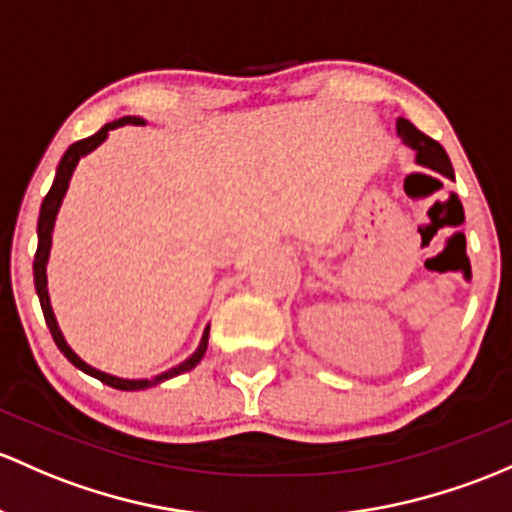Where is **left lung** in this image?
<instances>
[{
	"label": "left lung",
	"instance_id": "1",
	"mask_svg": "<svg viewBox=\"0 0 512 512\" xmlns=\"http://www.w3.org/2000/svg\"><path fill=\"white\" fill-rule=\"evenodd\" d=\"M397 134H400L402 142L414 152V164L424 166V169H432L437 174L446 176V179L454 181V169H451V161L446 157V152L441 149L439 142L429 139L427 134L419 132L412 122L407 120H397Z\"/></svg>",
	"mask_w": 512,
	"mask_h": 512
}]
</instances>
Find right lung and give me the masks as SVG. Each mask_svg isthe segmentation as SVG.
<instances>
[{
    "label": "right lung",
    "mask_w": 512,
    "mask_h": 512,
    "mask_svg": "<svg viewBox=\"0 0 512 512\" xmlns=\"http://www.w3.org/2000/svg\"><path fill=\"white\" fill-rule=\"evenodd\" d=\"M125 125H147V120H144V117H137V115H127V117H120V120H115V122H107V125L102 127L100 132L93 134V137L80 139V142L71 144V147L66 149V154H63V159L58 161V169H56V176H53L51 191L46 193V198H43V203H41V211H39V228H36V233H39V247H36V255H34V284H36V294H39L41 309H43V319H46L48 331H51V336H53V341H56L58 351L66 355V358L71 360L75 368L83 370V373L90 375V378H98L100 383L115 387V390H147V387H154V385L164 383V380H171V378H176V375L188 373V370L196 368V365L203 360V355H206L208 333H211V326L203 328L201 343H198L196 351L188 355L184 363L176 365V368L164 370V373L154 375V378H139V380L117 378V375L102 373V370L93 368V365H90V363H85V360L80 358V355L75 353L71 346H68L66 336H63L61 326H58V321H56V314H53L51 297H48V277H46L48 257H51L53 228H56V218H58V211H61L63 198H66L68 186H71L75 166H78L80 159L88 157L90 152H95V149H98L100 144L105 142L107 134H110L112 129L125 127Z\"/></svg>",
    "instance_id": "1"
}]
</instances>
